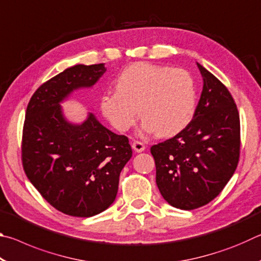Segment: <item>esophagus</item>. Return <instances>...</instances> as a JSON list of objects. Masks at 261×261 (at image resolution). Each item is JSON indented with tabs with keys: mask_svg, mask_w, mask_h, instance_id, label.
I'll use <instances>...</instances> for the list:
<instances>
[{
	"mask_svg": "<svg viewBox=\"0 0 261 261\" xmlns=\"http://www.w3.org/2000/svg\"><path fill=\"white\" fill-rule=\"evenodd\" d=\"M132 148H134L137 153H140L145 151V145L143 143H140V141H134V144H132Z\"/></svg>",
	"mask_w": 261,
	"mask_h": 261,
	"instance_id": "1",
	"label": "esophagus"
}]
</instances>
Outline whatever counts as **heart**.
I'll return each instance as SVG.
<instances>
[{
    "instance_id": "heart-1",
    "label": "heart",
    "mask_w": 261,
    "mask_h": 261,
    "mask_svg": "<svg viewBox=\"0 0 261 261\" xmlns=\"http://www.w3.org/2000/svg\"><path fill=\"white\" fill-rule=\"evenodd\" d=\"M116 92L100 99V110L115 129L125 132L139 116L145 134L173 137L191 122L197 105L193 77L184 69L135 63L115 81Z\"/></svg>"
}]
</instances>
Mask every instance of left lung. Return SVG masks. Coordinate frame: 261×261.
Instances as JSON below:
<instances>
[{"mask_svg": "<svg viewBox=\"0 0 261 261\" xmlns=\"http://www.w3.org/2000/svg\"><path fill=\"white\" fill-rule=\"evenodd\" d=\"M202 91L192 121L174 138L151 147L156 185L168 204L191 211L214 199L240 159V115L231 94L197 62Z\"/></svg>", "mask_w": 261, "mask_h": 261, "instance_id": "obj_1", "label": "left lung"}]
</instances>
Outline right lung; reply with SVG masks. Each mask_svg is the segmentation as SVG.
I'll list each match as a JSON object with an SVG mask.
<instances>
[{"instance_id":"right-lung-1","label":"right lung","mask_w":261,"mask_h":261,"mask_svg":"<svg viewBox=\"0 0 261 261\" xmlns=\"http://www.w3.org/2000/svg\"><path fill=\"white\" fill-rule=\"evenodd\" d=\"M106 71L103 63L68 68L42 84L26 109L25 174L53 207L67 215L91 218L107 210L132 156L129 139L103 126L93 113L76 123L62 107L74 91L92 88Z\"/></svg>"}]
</instances>
